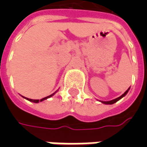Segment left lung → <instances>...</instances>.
Returning a JSON list of instances; mask_svg holds the SVG:
<instances>
[{
    "label": "left lung",
    "mask_w": 147,
    "mask_h": 147,
    "mask_svg": "<svg viewBox=\"0 0 147 147\" xmlns=\"http://www.w3.org/2000/svg\"><path fill=\"white\" fill-rule=\"evenodd\" d=\"M128 90H129V88L126 91L123 93L122 95L120 96V97H119V98H117L113 99V100H111V101H109V102H102V103H104V104H106V105H112V104H114L115 102H117V101H119L120 99H121L122 98H123V97H124V96L126 95L127 94V92H128Z\"/></svg>",
    "instance_id": "left-lung-1"
}]
</instances>
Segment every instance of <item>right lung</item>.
Returning a JSON list of instances; mask_svg holds the SVG:
<instances>
[{
    "instance_id": "obj_1",
    "label": "right lung",
    "mask_w": 147,
    "mask_h": 147,
    "mask_svg": "<svg viewBox=\"0 0 147 147\" xmlns=\"http://www.w3.org/2000/svg\"><path fill=\"white\" fill-rule=\"evenodd\" d=\"M54 94H51V95L48 96V97H45V98H42L41 100H34V99H30V98H27L28 101H30V102H34V103H38V102H42V101H44V100H45V99L49 98H50V97H52V96Z\"/></svg>"
}]
</instances>
